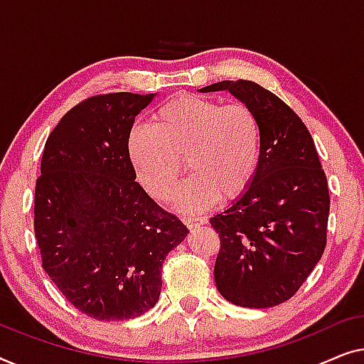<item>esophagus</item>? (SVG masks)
<instances>
[{
    "mask_svg": "<svg viewBox=\"0 0 364 364\" xmlns=\"http://www.w3.org/2000/svg\"><path fill=\"white\" fill-rule=\"evenodd\" d=\"M183 221L188 228H196V226H203V224H206L208 218L206 216H186V218H183Z\"/></svg>",
    "mask_w": 364,
    "mask_h": 364,
    "instance_id": "esophagus-1",
    "label": "esophagus"
}]
</instances>
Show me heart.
Here are the masks:
<instances>
[{"label": "heart", "mask_w": 364, "mask_h": 364, "mask_svg": "<svg viewBox=\"0 0 364 364\" xmlns=\"http://www.w3.org/2000/svg\"><path fill=\"white\" fill-rule=\"evenodd\" d=\"M262 124L244 102L223 104L203 95H178L158 107L153 125H135L127 151L138 181L166 201L188 168L193 175L175 194L178 209L204 211L235 199L254 183L262 158Z\"/></svg>", "instance_id": "obj_1"}]
</instances>
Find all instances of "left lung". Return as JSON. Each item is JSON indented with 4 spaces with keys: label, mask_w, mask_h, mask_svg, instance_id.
<instances>
[{
    "label": "left lung",
    "mask_w": 364,
    "mask_h": 364,
    "mask_svg": "<svg viewBox=\"0 0 364 364\" xmlns=\"http://www.w3.org/2000/svg\"><path fill=\"white\" fill-rule=\"evenodd\" d=\"M262 124V158L250 188L211 218L219 247L214 280L224 299L269 309L291 299L326 245L330 193L314 138L282 99L252 80H223Z\"/></svg>",
    "instance_id": "left-lung-1"
}]
</instances>
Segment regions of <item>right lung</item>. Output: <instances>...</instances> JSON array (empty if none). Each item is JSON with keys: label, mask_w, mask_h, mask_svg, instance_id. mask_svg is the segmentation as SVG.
Listing matches in <instances>:
<instances>
[{"label": "right lung", "mask_w": 364, "mask_h": 364, "mask_svg": "<svg viewBox=\"0 0 364 364\" xmlns=\"http://www.w3.org/2000/svg\"><path fill=\"white\" fill-rule=\"evenodd\" d=\"M153 94L79 102L46 140L34 189L41 262L69 304L95 320L155 306L163 260L188 229L135 181L127 138Z\"/></svg>", "instance_id": "1"}]
</instances>
